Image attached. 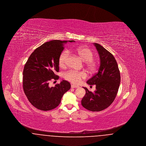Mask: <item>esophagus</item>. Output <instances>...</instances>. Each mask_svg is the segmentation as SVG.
<instances>
[{"label":"esophagus","instance_id":"obj_1","mask_svg":"<svg viewBox=\"0 0 146 146\" xmlns=\"http://www.w3.org/2000/svg\"><path fill=\"white\" fill-rule=\"evenodd\" d=\"M71 88H76H76H79V86L72 84V85H71Z\"/></svg>","mask_w":146,"mask_h":146}]
</instances>
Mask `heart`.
I'll return each instance as SVG.
<instances>
[{"mask_svg":"<svg viewBox=\"0 0 146 146\" xmlns=\"http://www.w3.org/2000/svg\"><path fill=\"white\" fill-rule=\"evenodd\" d=\"M76 52L84 62H85V65L88 70L91 72H94L96 70L97 63L93 58L94 52L90 48L86 46H81L77 48ZM68 56L69 52L67 50H64L60 54L58 58V63L61 67L66 66ZM64 77L73 83L79 84L83 79L86 77V74L84 72H76L70 70L64 73Z\"/></svg>","mask_w":146,"mask_h":146,"instance_id":"1","label":"heart"}]
</instances>
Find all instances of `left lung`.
Here are the masks:
<instances>
[{"label":"left lung","instance_id":"1","mask_svg":"<svg viewBox=\"0 0 146 146\" xmlns=\"http://www.w3.org/2000/svg\"><path fill=\"white\" fill-rule=\"evenodd\" d=\"M100 59L98 72L86 83L95 85L94 92L85 87V95L82 100L85 108L92 111H101L108 107L117 96L120 83V71L114 57L98 43H94Z\"/></svg>","mask_w":146,"mask_h":146}]
</instances>
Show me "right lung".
<instances>
[{"label":"right lung","instance_id":"right-lung-1","mask_svg":"<svg viewBox=\"0 0 146 146\" xmlns=\"http://www.w3.org/2000/svg\"><path fill=\"white\" fill-rule=\"evenodd\" d=\"M67 42L54 40L45 42L32 53L25 65L23 90L29 102L38 110L46 111L55 108L70 89V83L64 80L54 87L49 85L51 80L59 78L55 75L59 71L58 58Z\"/></svg>","mask_w":146,"mask_h":146}]
</instances>
